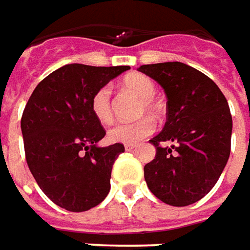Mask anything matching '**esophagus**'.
Masks as SVG:
<instances>
[{
    "instance_id": "obj_1",
    "label": "esophagus",
    "mask_w": 250,
    "mask_h": 250,
    "mask_svg": "<svg viewBox=\"0 0 250 250\" xmlns=\"http://www.w3.org/2000/svg\"><path fill=\"white\" fill-rule=\"evenodd\" d=\"M135 147H137V145H135V144H125V150H134Z\"/></svg>"
}]
</instances>
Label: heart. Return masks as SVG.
<instances>
[{
  "instance_id": "b5f03b06",
  "label": "heart",
  "mask_w": 250,
  "mask_h": 250,
  "mask_svg": "<svg viewBox=\"0 0 250 250\" xmlns=\"http://www.w3.org/2000/svg\"><path fill=\"white\" fill-rule=\"evenodd\" d=\"M123 86L125 89L135 93L142 98L141 112H150L159 113V105L153 100L156 94V86L152 79L142 74H130L123 79ZM91 112L96 119L103 123L108 125L112 120V106H111V90L108 86H103L97 90L91 97ZM156 130V123L152 118H142L137 122H120L112 125L108 131V138L112 142L118 144H137L142 139L152 135Z\"/></svg>"
}]
</instances>
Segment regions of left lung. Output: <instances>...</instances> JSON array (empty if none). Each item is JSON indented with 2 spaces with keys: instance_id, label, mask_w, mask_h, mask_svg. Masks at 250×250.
I'll use <instances>...</instances> for the list:
<instances>
[{
  "instance_id": "8db88e82",
  "label": "left lung",
  "mask_w": 250,
  "mask_h": 250,
  "mask_svg": "<svg viewBox=\"0 0 250 250\" xmlns=\"http://www.w3.org/2000/svg\"><path fill=\"white\" fill-rule=\"evenodd\" d=\"M167 96V122L149 142L156 157L144 167L149 190L163 203L186 207L197 203L218 182L231 147L232 119L218 84L179 61L146 64ZM169 142V147L160 143Z\"/></svg>"
}]
</instances>
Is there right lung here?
<instances>
[{"instance_id": "right-lung-1", "label": "right lung", "mask_w": 250, "mask_h": 250, "mask_svg": "<svg viewBox=\"0 0 250 250\" xmlns=\"http://www.w3.org/2000/svg\"><path fill=\"white\" fill-rule=\"evenodd\" d=\"M127 69L67 64L38 83L25 105V160L41 190L64 209L89 210L109 193L112 166L125 146L97 145L105 130L90 103L97 90Z\"/></svg>"}]
</instances>
